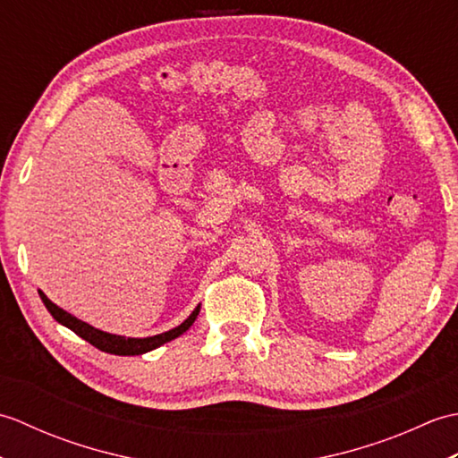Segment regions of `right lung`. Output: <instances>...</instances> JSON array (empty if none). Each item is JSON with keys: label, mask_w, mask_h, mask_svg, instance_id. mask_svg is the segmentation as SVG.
Returning a JSON list of instances; mask_svg holds the SVG:
<instances>
[{"label": "right lung", "mask_w": 458, "mask_h": 458, "mask_svg": "<svg viewBox=\"0 0 458 458\" xmlns=\"http://www.w3.org/2000/svg\"><path fill=\"white\" fill-rule=\"evenodd\" d=\"M38 295H41L45 307L48 309V313H51L58 320V323L71 328L72 333H76L81 338H84L86 343H90L92 346L102 350V352H110V354H115V356L145 354V352H149V350H153V348H157V346H161L165 343H169V340L181 336L182 333H187V330L191 328V325L194 323V318H197L199 310H200V307H197L191 313V317L184 320L182 325L174 327V328L167 330V333H163V335H155V336H148V338H125V336L104 333V330H98V328H94L90 325L82 323V320L72 317L71 313H66V310H63L61 307H56L53 301L43 293V291Z\"/></svg>", "instance_id": "add662e5"}]
</instances>
